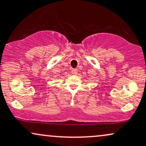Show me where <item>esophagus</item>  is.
I'll use <instances>...</instances> for the list:
<instances>
[{
    "label": "esophagus",
    "instance_id": "esophagus-1",
    "mask_svg": "<svg viewBox=\"0 0 146 146\" xmlns=\"http://www.w3.org/2000/svg\"><path fill=\"white\" fill-rule=\"evenodd\" d=\"M72 73L73 74H76L77 73H78V70L77 69H73L72 70Z\"/></svg>",
    "mask_w": 146,
    "mask_h": 146
}]
</instances>
